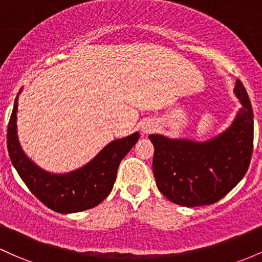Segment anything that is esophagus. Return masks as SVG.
Instances as JSON below:
<instances>
[{"label":"esophagus","instance_id":"34e87169","mask_svg":"<svg viewBox=\"0 0 262 262\" xmlns=\"http://www.w3.org/2000/svg\"><path fill=\"white\" fill-rule=\"evenodd\" d=\"M156 130V125L152 122V121L147 120V121H143L142 125H141V132L142 135H148L151 132H154Z\"/></svg>","mask_w":262,"mask_h":262}]
</instances>
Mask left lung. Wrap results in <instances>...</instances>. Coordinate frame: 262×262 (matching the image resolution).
Segmentation results:
<instances>
[{
  "label": "left lung",
  "mask_w": 262,
  "mask_h": 262,
  "mask_svg": "<svg viewBox=\"0 0 262 262\" xmlns=\"http://www.w3.org/2000/svg\"><path fill=\"white\" fill-rule=\"evenodd\" d=\"M241 107L231 126L207 141L150 135L154 176L160 192L186 207L217 202L243 180L254 147V114L240 80L233 89Z\"/></svg>",
  "instance_id": "left-lung-1"
}]
</instances>
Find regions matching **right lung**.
I'll return each mask as SVG.
<instances>
[{
  "mask_svg": "<svg viewBox=\"0 0 262 262\" xmlns=\"http://www.w3.org/2000/svg\"><path fill=\"white\" fill-rule=\"evenodd\" d=\"M18 95L8 123L7 148L11 162L22 181L42 204L56 212H80L101 204L114 187L121 160L139 141V132L110 142L89 164L77 170L67 173H51L31 161L19 145Z\"/></svg>",
  "mask_w": 262,
  "mask_h": 262,
  "instance_id": "add662e5",
  "label": "right lung"
}]
</instances>
